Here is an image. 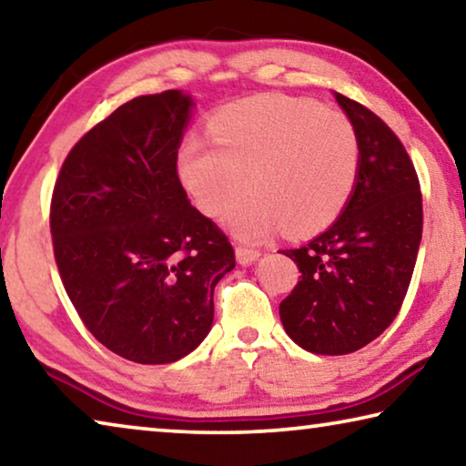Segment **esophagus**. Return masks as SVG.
<instances>
[{"label": "esophagus", "mask_w": 466, "mask_h": 466, "mask_svg": "<svg viewBox=\"0 0 466 466\" xmlns=\"http://www.w3.org/2000/svg\"><path fill=\"white\" fill-rule=\"evenodd\" d=\"M261 253L257 248H250V247H242L238 245L236 247V259H238L240 265H248V263H255L259 259Z\"/></svg>", "instance_id": "34e87169"}]
</instances>
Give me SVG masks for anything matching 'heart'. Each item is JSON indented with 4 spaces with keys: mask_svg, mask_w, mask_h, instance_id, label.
Instances as JSON below:
<instances>
[{
    "mask_svg": "<svg viewBox=\"0 0 466 466\" xmlns=\"http://www.w3.org/2000/svg\"><path fill=\"white\" fill-rule=\"evenodd\" d=\"M211 140L188 135L178 174L205 216H228L245 240L269 238L286 228L311 236L349 203L359 176L360 143L349 116L286 95H259L226 107L211 120Z\"/></svg>",
    "mask_w": 466,
    "mask_h": 466,
    "instance_id": "1",
    "label": "heart"
}]
</instances>
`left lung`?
Segmentation results:
<instances>
[{"mask_svg":"<svg viewBox=\"0 0 466 466\" xmlns=\"http://www.w3.org/2000/svg\"><path fill=\"white\" fill-rule=\"evenodd\" d=\"M360 143L349 203L326 232L282 253L300 279L279 302L286 334L315 354H349L394 321L409 290L423 234L415 166L386 122L334 93Z\"/></svg>","mask_w":466,"mask_h":466,"instance_id":"obj_1","label":"left lung"}]
</instances>
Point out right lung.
<instances>
[{
	"instance_id": "right-lung-1",
	"label": "right lung",
	"mask_w": 466,
	"mask_h": 466,
	"mask_svg": "<svg viewBox=\"0 0 466 466\" xmlns=\"http://www.w3.org/2000/svg\"><path fill=\"white\" fill-rule=\"evenodd\" d=\"M195 101L140 95L72 147L51 197L62 284L86 329L140 365L193 352L213 323V288L234 269L228 236L190 205L178 147Z\"/></svg>"
}]
</instances>
